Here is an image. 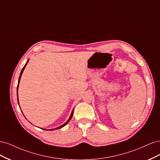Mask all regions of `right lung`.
Returning a JSON list of instances; mask_svg holds the SVG:
<instances>
[{"mask_svg":"<svg viewBox=\"0 0 160 160\" xmlns=\"http://www.w3.org/2000/svg\"><path fill=\"white\" fill-rule=\"evenodd\" d=\"M28 61H27L26 64L25 65V66H24V67H23V68L22 69V70H21V74H20V76H19V78H18V85H17V100H18V105H19V103H18V85H19V82H20V80H21V75H22V72H23V71H24V69H25V67H26L27 64L28 63ZM72 114H73V110L72 111V112H71V115H70V117H69V119L67 121L66 123H65L63 125H61V126L58 127V128H55V129H49V130H51V131H52V130H55V129H60V128H62V127H64L65 125H66L67 123H68V122H69V121L71 119V118H72ZM44 129V130H47V129Z\"/></svg>","mask_w":160,"mask_h":160,"instance_id":"right-lung-1","label":"right lung"}]
</instances>
